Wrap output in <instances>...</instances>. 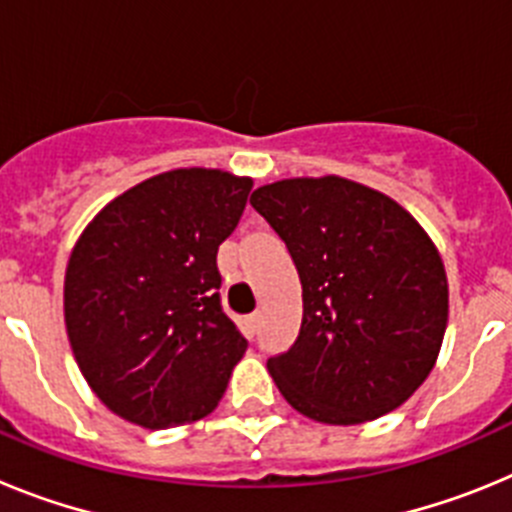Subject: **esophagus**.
I'll return each mask as SVG.
<instances>
[{
    "label": "esophagus",
    "mask_w": 512,
    "mask_h": 512,
    "mask_svg": "<svg viewBox=\"0 0 512 512\" xmlns=\"http://www.w3.org/2000/svg\"><path fill=\"white\" fill-rule=\"evenodd\" d=\"M246 325H248V333H251V336H256L261 328V312H253V315H248Z\"/></svg>",
    "instance_id": "1"
}]
</instances>
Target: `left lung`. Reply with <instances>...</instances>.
I'll return each mask as SVG.
<instances>
[{
	"mask_svg": "<svg viewBox=\"0 0 512 512\" xmlns=\"http://www.w3.org/2000/svg\"><path fill=\"white\" fill-rule=\"evenodd\" d=\"M302 284V325L266 361L307 418L354 425L400 408L431 374L449 320L441 256L410 212L341 176L251 194Z\"/></svg>",
	"mask_w": 512,
	"mask_h": 512,
	"instance_id": "obj_1",
	"label": "left lung"
}]
</instances>
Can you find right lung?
<instances>
[{
	"label": "right lung",
	"mask_w": 512,
	"mask_h": 512,
	"mask_svg": "<svg viewBox=\"0 0 512 512\" xmlns=\"http://www.w3.org/2000/svg\"><path fill=\"white\" fill-rule=\"evenodd\" d=\"M253 182L176 169L104 207L71 251L66 330L94 395L143 428H171L217 408L248 341L220 305L217 248Z\"/></svg>",
	"instance_id": "add662e5"
}]
</instances>
